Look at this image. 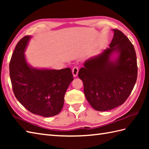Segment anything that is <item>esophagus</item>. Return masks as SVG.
I'll return each instance as SVG.
<instances>
[{
	"label": "esophagus",
	"mask_w": 149,
	"mask_h": 149,
	"mask_svg": "<svg viewBox=\"0 0 149 149\" xmlns=\"http://www.w3.org/2000/svg\"><path fill=\"white\" fill-rule=\"evenodd\" d=\"M79 72V68L77 66H74L72 69V74L74 75V77H76Z\"/></svg>",
	"instance_id": "esophagus-1"
}]
</instances>
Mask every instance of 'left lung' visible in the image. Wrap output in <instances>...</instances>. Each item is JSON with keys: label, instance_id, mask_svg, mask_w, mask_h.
Returning <instances> with one entry per match:
<instances>
[{"label": "left lung", "instance_id": "8db88e82", "mask_svg": "<svg viewBox=\"0 0 149 149\" xmlns=\"http://www.w3.org/2000/svg\"><path fill=\"white\" fill-rule=\"evenodd\" d=\"M113 31L114 36L109 48L86 60L78 73L88 102L99 111L111 110L124 103L137 79L134 46L122 31Z\"/></svg>", "mask_w": 149, "mask_h": 149}]
</instances>
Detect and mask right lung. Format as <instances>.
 <instances>
[{"label":"right lung","instance_id":"1","mask_svg":"<svg viewBox=\"0 0 149 149\" xmlns=\"http://www.w3.org/2000/svg\"><path fill=\"white\" fill-rule=\"evenodd\" d=\"M31 36L17 43L9 63V75L15 96L33 114L44 117L58 115L64 96L74 80L70 68L61 70L36 68L28 64L24 55Z\"/></svg>","mask_w":149,"mask_h":149}]
</instances>
